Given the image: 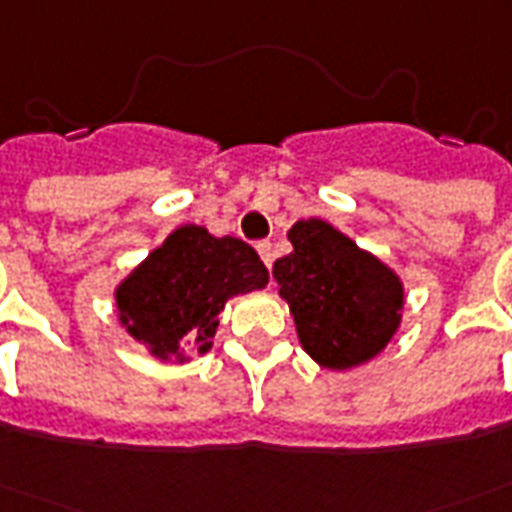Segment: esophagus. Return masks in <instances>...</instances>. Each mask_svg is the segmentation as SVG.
Here are the masks:
<instances>
[{"instance_id":"esophagus-1","label":"esophagus","mask_w":512,"mask_h":512,"mask_svg":"<svg viewBox=\"0 0 512 512\" xmlns=\"http://www.w3.org/2000/svg\"><path fill=\"white\" fill-rule=\"evenodd\" d=\"M257 255L263 257V263L271 268L273 263V247H271V241H257Z\"/></svg>"}]
</instances>
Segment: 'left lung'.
Instances as JSON below:
<instances>
[{
    "mask_svg": "<svg viewBox=\"0 0 512 512\" xmlns=\"http://www.w3.org/2000/svg\"><path fill=\"white\" fill-rule=\"evenodd\" d=\"M290 241L292 252L276 260L273 279L303 349L330 370L376 357L400 325V279L325 220L295 222Z\"/></svg>",
    "mask_w": 512,
    "mask_h": 512,
    "instance_id": "8db88e82",
    "label": "left lung"
}]
</instances>
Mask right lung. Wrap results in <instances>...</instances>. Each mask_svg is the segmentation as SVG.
Returning <instances> with one entry per match:
<instances>
[{"label": "right lung", "instance_id": "1", "mask_svg": "<svg viewBox=\"0 0 512 512\" xmlns=\"http://www.w3.org/2000/svg\"><path fill=\"white\" fill-rule=\"evenodd\" d=\"M268 284V268L249 244L214 239L198 225L171 233L117 287L120 322L155 357L204 354L212 346L225 300Z\"/></svg>", "mask_w": 512, "mask_h": 512}]
</instances>
